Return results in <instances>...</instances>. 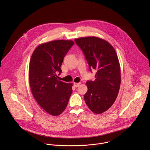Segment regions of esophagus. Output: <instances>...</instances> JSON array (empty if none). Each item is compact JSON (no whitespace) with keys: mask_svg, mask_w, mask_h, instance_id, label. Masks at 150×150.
Masks as SVG:
<instances>
[{"mask_svg":"<svg viewBox=\"0 0 150 150\" xmlns=\"http://www.w3.org/2000/svg\"><path fill=\"white\" fill-rule=\"evenodd\" d=\"M80 84H81V83H74V86L75 87H78Z\"/></svg>","mask_w":150,"mask_h":150,"instance_id":"1","label":"esophagus"}]
</instances>
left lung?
I'll use <instances>...</instances> for the list:
<instances>
[{
  "instance_id": "8db88e82",
  "label": "left lung",
  "mask_w": 150,
  "mask_h": 150,
  "mask_svg": "<svg viewBox=\"0 0 150 150\" xmlns=\"http://www.w3.org/2000/svg\"><path fill=\"white\" fill-rule=\"evenodd\" d=\"M74 41L83 51L89 70H97L95 81L86 83L84 100L92 112L101 114L113 105L120 90L121 70L117 54L110 43L99 38H80Z\"/></svg>"
}]
</instances>
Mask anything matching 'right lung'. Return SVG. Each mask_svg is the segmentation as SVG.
Here are the masks:
<instances>
[{"instance_id":"right-lung-1","label":"right lung","mask_w":150,"mask_h":150,"mask_svg":"<svg viewBox=\"0 0 150 150\" xmlns=\"http://www.w3.org/2000/svg\"><path fill=\"white\" fill-rule=\"evenodd\" d=\"M72 40H57L39 45L33 51L29 67L30 89L36 102L47 112L60 115L67 105L72 93V83L60 81L61 66Z\"/></svg>"}]
</instances>
